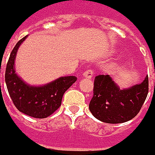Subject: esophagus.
I'll list each match as a JSON object with an SVG mask.
<instances>
[{"label":"esophagus","mask_w":155,"mask_h":155,"mask_svg":"<svg viewBox=\"0 0 155 155\" xmlns=\"http://www.w3.org/2000/svg\"><path fill=\"white\" fill-rule=\"evenodd\" d=\"M93 75H94V71L92 69H89V70H86L84 73H83V76L84 78H92Z\"/></svg>","instance_id":"obj_1"}]
</instances>
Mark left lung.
<instances>
[{"mask_svg": "<svg viewBox=\"0 0 155 155\" xmlns=\"http://www.w3.org/2000/svg\"><path fill=\"white\" fill-rule=\"evenodd\" d=\"M147 93V76L139 84L121 90L110 75H98L94 80L89 109L101 122L112 124L128 122L139 113Z\"/></svg>", "mask_w": 155, "mask_h": 155, "instance_id": "obj_1", "label": "left lung"}]
</instances>
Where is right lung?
<instances>
[{
	"label": "right lung",
	"instance_id": "right-lung-1",
	"mask_svg": "<svg viewBox=\"0 0 155 155\" xmlns=\"http://www.w3.org/2000/svg\"><path fill=\"white\" fill-rule=\"evenodd\" d=\"M25 36L15 45L10 54L5 72V81L9 96L17 110L34 118H45L61 105L64 93L77 81L75 76L61 77L42 86L29 85L15 72L17 51Z\"/></svg>",
	"mask_w": 155,
	"mask_h": 155
}]
</instances>
